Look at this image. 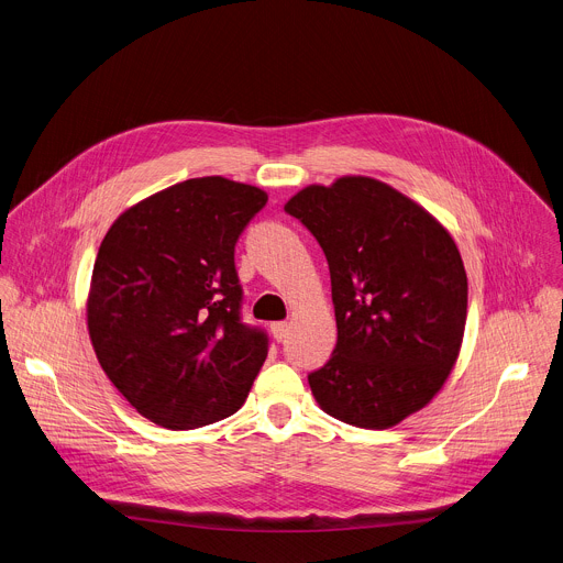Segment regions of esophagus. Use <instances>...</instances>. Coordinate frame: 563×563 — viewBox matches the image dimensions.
Listing matches in <instances>:
<instances>
[{
	"label": "esophagus",
	"instance_id": "1",
	"mask_svg": "<svg viewBox=\"0 0 563 563\" xmlns=\"http://www.w3.org/2000/svg\"><path fill=\"white\" fill-rule=\"evenodd\" d=\"M287 332H289V325H287L285 321L272 323V334H274V339H276V341H283V339L287 336Z\"/></svg>",
	"mask_w": 563,
	"mask_h": 563
}]
</instances>
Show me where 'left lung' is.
Here are the masks:
<instances>
[{
    "instance_id": "left-lung-1",
    "label": "left lung",
    "mask_w": 563,
    "mask_h": 563,
    "mask_svg": "<svg viewBox=\"0 0 563 563\" xmlns=\"http://www.w3.org/2000/svg\"><path fill=\"white\" fill-rule=\"evenodd\" d=\"M285 211L321 244L336 345L310 373L323 411L390 429L444 386L467 321V274L451 233L393 186L345 175L298 190Z\"/></svg>"
}]
</instances>
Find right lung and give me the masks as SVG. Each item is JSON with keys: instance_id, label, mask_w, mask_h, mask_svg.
I'll return each instance as SVG.
<instances>
[{"instance_id": "obj_1", "label": "right lung", "mask_w": 563, "mask_h": 563, "mask_svg": "<svg viewBox=\"0 0 563 563\" xmlns=\"http://www.w3.org/2000/svg\"><path fill=\"white\" fill-rule=\"evenodd\" d=\"M267 203L227 177L175 184L125 209L100 242L87 330L136 411L184 431L233 416L267 360V334L240 321L233 251Z\"/></svg>"}]
</instances>
